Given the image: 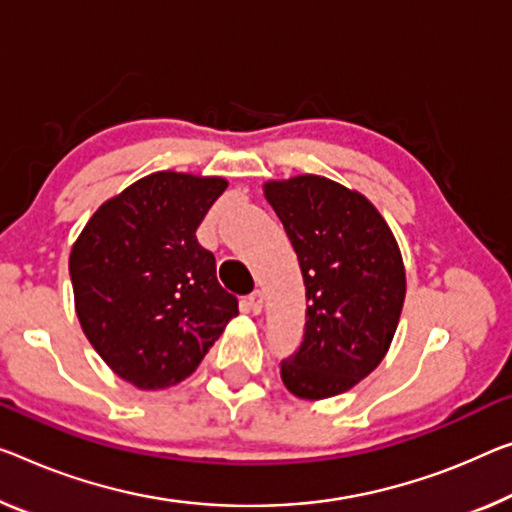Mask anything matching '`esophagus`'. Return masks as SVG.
Masks as SVG:
<instances>
[{
  "mask_svg": "<svg viewBox=\"0 0 512 512\" xmlns=\"http://www.w3.org/2000/svg\"><path fill=\"white\" fill-rule=\"evenodd\" d=\"M247 306H249L251 313H256V316L263 311V293H261V290H254V293L247 297Z\"/></svg>",
  "mask_w": 512,
  "mask_h": 512,
  "instance_id": "1",
  "label": "esophagus"
}]
</instances>
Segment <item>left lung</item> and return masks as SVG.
I'll return each instance as SVG.
<instances>
[{
	"label": "left lung",
	"mask_w": 512,
	"mask_h": 512,
	"mask_svg": "<svg viewBox=\"0 0 512 512\" xmlns=\"http://www.w3.org/2000/svg\"><path fill=\"white\" fill-rule=\"evenodd\" d=\"M263 194L286 229L306 286V329L281 380L293 396L350 391L387 355L405 304V263L387 219L357 190L300 174Z\"/></svg>",
	"instance_id": "left-lung-1"
}]
</instances>
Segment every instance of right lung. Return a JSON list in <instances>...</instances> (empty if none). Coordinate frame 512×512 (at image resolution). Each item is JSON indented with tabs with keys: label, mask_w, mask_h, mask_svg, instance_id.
I'll return each mask as SVG.
<instances>
[{
	"label": "right lung",
	"mask_w": 512,
	"mask_h": 512,
	"mask_svg": "<svg viewBox=\"0 0 512 512\" xmlns=\"http://www.w3.org/2000/svg\"><path fill=\"white\" fill-rule=\"evenodd\" d=\"M222 176L155 171L93 212L70 249L75 313L102 361L132 387H176L199 368L238 300L219 286L196 229Z\"/></svg>",
	"instance_id": "1"
}]
</instances>
